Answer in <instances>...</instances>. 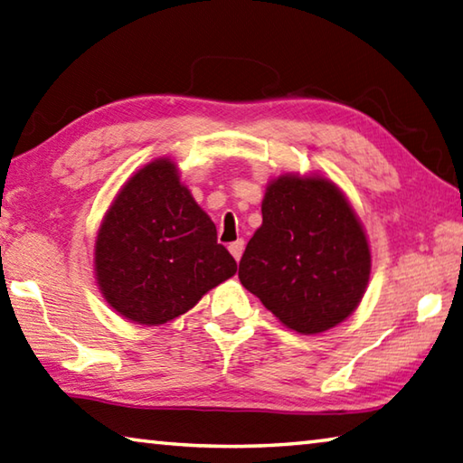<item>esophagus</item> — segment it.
I'll return each instance as SVG.
<instances>
[{"label":"esophagus","mask_w":463,"mask_h":463,"mask_svg":"<svg viewBox=\"0 0 463 463\" xmlns=\"http://www.w3.org/2000/svg\"><path fill=\"white\" fill-rule=\"evenodd\" d=\"M230 254L233 256L235 261H240V258H241V254H243V241H241V240L230 243Z\"/></svg>","instance_id":"obj_1"}]
</instances>
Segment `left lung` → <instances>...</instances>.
Wrapping results in <instances>:
<instances>
[{
	"mask_svg": "<svg viewBox=\"0 0 463 463\" xmlns=\"http://www.w3.org/2000/svg\"><path fill=\"white\" fill-rule=\"evenodd\" d=\"M238 276L286 328L320 335L363 300L371 276L367 232L335 181L284 173L268 181L261 225Z\"/></svg>",
	"mask_w": 463,
	"mask_h": 463,
	"instance_id": "1",
	"label": "left lung"
}]
</instances>
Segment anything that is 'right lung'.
<instances>
[{
    "label": "right lung",
    "instance_id": "add662e5",
    "mask_svg": "<svg viewBox=\"0 0 463 463\" xmlns=\"http://www.w3.org/2000/svg\"><path fill=\"white\" fill-rule=\"evenodd\" d=\"M238 264L181 181L177 163L161 156L120 187L94 241V278L102 298L137 325L159 326L191 310Z\"/></svg>",
    "mask_w": 463,
    "mask_h": 463
}]
</instances>
